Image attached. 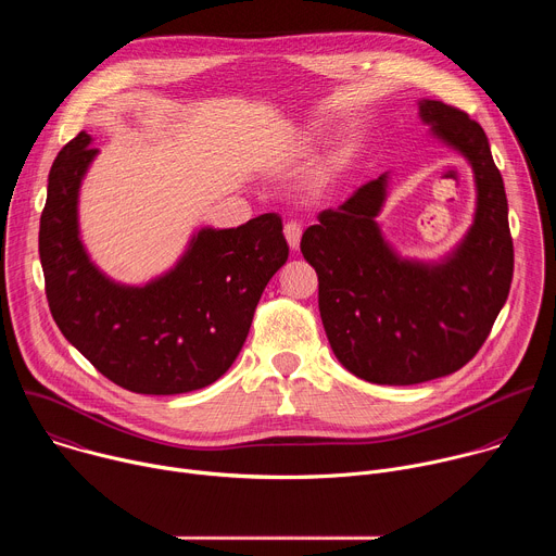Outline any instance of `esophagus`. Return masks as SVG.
Segmentation results:
<instances>
[{
    "label": "esophagus",
    "mask_w": 556,
    "mask_h": 556,
    "mask_svg": "<svg viewBox=\"0 0 556 556\" xmlns=\"http://www.w3.org/2000/svg\"><path fill=\"white\" fill-rule=\"evenodd\" d=\"M283 235L288 240V247L292 251H299V244H301V226L296 222H288L286 228H283Z\"/></svg>",
    "instance_id": "1"
}]
</instances>
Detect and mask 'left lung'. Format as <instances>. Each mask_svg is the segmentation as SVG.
<instances>
[{
	"instance_id": "obj_1",
	"label": "left lung",
	"mask_w": 556,
	"mask_h": 556,
	"mask_svg": "<svg viewBox=\"0 0 556 556\" xmlns=\"http://www.w3.org/2000/svg\"><path fill=\"white\" fill-rule=\"evenodd\" d=\"M435 140L472 169L475 215L438 262L409 260L378 215L389 172L305 228L301 253L319 275V312L334 356L376 384H418L464 367L491 334L513 281L508 200L484 129L442 101H418Z\"/></svg>"
}]
</instances>
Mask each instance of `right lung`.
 Segmentation results:
<instances>
[{"label": "right lung", "mask_w": 556, "mask_h": 556, "mask_svg": "<svg viewBox=\"0 0 556 556\" xmlns=\"http://www.w3.org/2000/svg\"><path fill=\"white\" fill-rule=\"evenodd\" d=\"M99 155L81 131L56 155L39 226L46 296L61 334L123 389L174 395L215 382L240 354L255 307L288 260L281 217L202 226L174 268L142 286L108 277L78 230V193Z\"/></svg>", "instance_id": "add662e5"}]
</instances>
